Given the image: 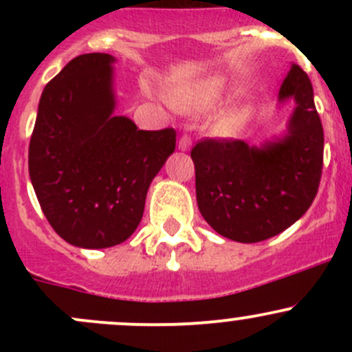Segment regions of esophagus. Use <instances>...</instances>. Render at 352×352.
I'll return each mask as SVG.
<instances>
[{
    "label": "esophagus",
    "mask_w": 352,
    "mask_h": 352,
    "mask_svg": "<svg viewBox=\"0 0 352 352\" xmlns=\"http://www.w3.org/2000/svg\"><path fill=\"white\" fill-rule=\"evenodd\" d=\"M177 146H179L180 151H189L190 146H192V141H190V138L187 136V134H184V136L179 138V143H177Z\"/></svg>",
    "instance_id": "34e87169"
}]
</instances>
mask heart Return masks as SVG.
<instances>
[{
  "mask_svg": "<svg viewBox=\"0 0 352 352\" xmlns=\"http://www.w3.org/2000/svg\"><path fill=\"white\" fill-rule=\"evenodd\" d=\"M228 74H211V76L194 81V83L173 88L172 95L166 97V104L172 109L202 112V110H208L218 104L219 98L228 90ZM248 116H250V109L247 105H235V107L218 113L212 126H214L216 133L221 136H232L242 129Z\"/></svg>",
  "mask_w": 352,
  "mask_h": 352,
  "instance_id": "1",
  "label": "heart"
}]
</instances>
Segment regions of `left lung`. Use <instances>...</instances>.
I'll return each instance as SVG.
<instances>
[{
	"label": "left lung",
	"mask_w": 352,
	"mask_h": 352,
	"mask_svg": "<svg viewBox=\"0 0 352 352\" xmlns=\"http://www.w3.org/2000/svg\"><path fill=\"white\" fill-rule=\"evenodd\" d=\"M294 102L286 131L261 146L204 140L190 151L199 211L225 239L255 243L279 235L317 196L324 129L307 73L291 66L278 102Z\"/></svg>",
	"instance_id": "obj_1"
}]
</instances>
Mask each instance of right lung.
Segmentation results:
<instances>
[{"mask_svg":"<svg viewBox=\"0 0 352 352\" xmlns=\"http://www.w3.org/2000/svg\"><path fill=\"white\" fill-rule=\"evenodd\" d=\"M116 58L69 61L42 91L28 148L35 196L54 232L80 248L129 239L156 173L175 150V131H140L116 116Z\"/></svg>","mask_w":352,"mask_h":352,"instance_id":"obj_1","label":"right lung"}]
</instances>
